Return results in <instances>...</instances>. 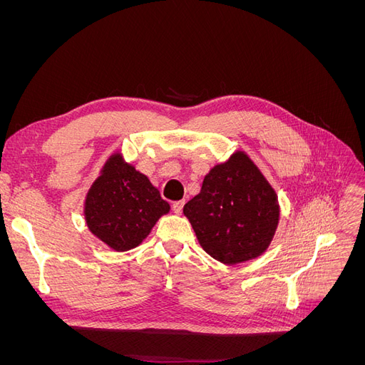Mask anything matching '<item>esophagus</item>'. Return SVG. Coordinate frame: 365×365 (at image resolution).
Listing matches in <instances>:
<instances>
[{
  "label": "esophagus",
  "mask_w": 365,
  "mask_h": 365,
  "mask_svg": "<svg viewBox=\"0 0 365 365\" xmlns=\"http://www.w3.org/2000/svg\"><path fill=\"white\" fill-rule=\"evenodd\" d=\"M182 207H184V201H176V202L172 204V208H173V212L176 215H181L182 213Z\"/></svg>",
  "instance_id": "1"
}]
</instances>
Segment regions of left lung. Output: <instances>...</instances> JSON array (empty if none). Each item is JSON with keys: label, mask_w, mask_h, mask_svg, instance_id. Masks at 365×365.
<instances>
[{"label": "left lung", "mask_w": 365, "mask_h": 365, "mask_svg": "<svg viewBox=\"0 0 365 365\" xmlns=\"http://www.w3.org/2000/svg\"><path fill=\"white\" fill-rule=\"evenodd\" d=\"M182 212L204 251L225 264L262 256L280 220L277 193L242 150L205 175Z\"/></svg>", "instance_id": "1"}]
</instances>
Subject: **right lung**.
Returning <instances> with one entry per match:
<instances>
[{"mask_svg": "<svg viewBox=\"0 0 365 365\" xmlns=\"http://www.w3.org/2000/svg\"><path fill=\"white\" fill-rule=\"evenodd\" d=\"M169 212L157 187L120 152L106 160L83 204L88 230L114 251L138 247Z\"/></svg>", "mask_w": 365, "mask_h": 365, "instance_id": "1", "label": "right lung"}]
</instances>
